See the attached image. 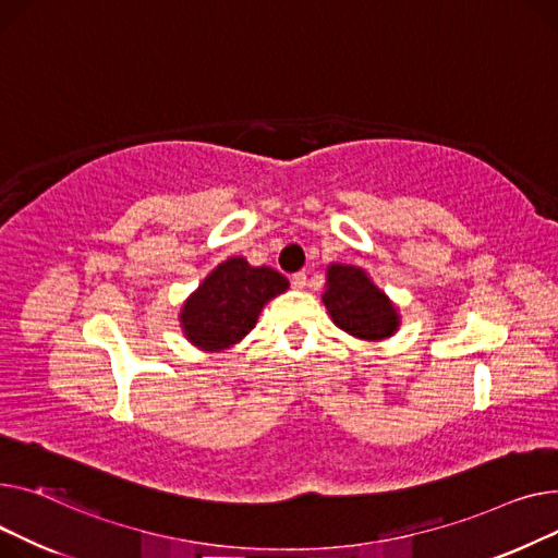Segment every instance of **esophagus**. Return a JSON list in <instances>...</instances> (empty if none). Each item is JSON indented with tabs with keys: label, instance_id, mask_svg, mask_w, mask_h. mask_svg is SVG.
Listing matches in <instances>:
<instances>
[{
	"label": "esophagus",
	"instance_id": "obj_1",
	"mask_svg": "<svg viewBox=\"0 0 558 558\" xmlns=\"http://www.w3.org/2000/svg\"><path fill=\"white\" fill-rule=\"evenodd\" d=\"M290 283H292V288L304 290V288H306V272H294V275L290 277Z\"/></svg>",
	"mask_w": 558,
	"mask_h": 558
}]
</instances>
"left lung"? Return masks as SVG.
Segmentation results:
<instances>
[{
  "label": "left lung",
  "mask_w": 558,
  "mask_h": 558,
  "mask_svg": "<svg viewBox=\"0 0 558 558\" xmlns=\"http://www.w3.org/2000/svg\"><path fill=\"white\" fill-rule=\"evenodd\" d=\"M322 302L336 326L360 340H385L401 326L399 308L363 268L342 264L326 268Z\"/></svg>",
  "instance_id": "obj_1"
}]
</instances>
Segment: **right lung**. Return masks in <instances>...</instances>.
<instances>
[{"label": "right lung", "instance_id": "add662e5", "mask_svg": "<svg viewBox=\"0 0 558 558\" xmlns=\"http://www.w3.org/2000/svg\"><path fill=\"white\" fill-rule=\"evenodd\" d=\"M288 290V279L272 268H254L232 256L207 275L180 311L186 340L203 351H222L243 340L264 308Z\"/></svg>", "mask_w": 558, "mask_h": 558}]
</instances>
